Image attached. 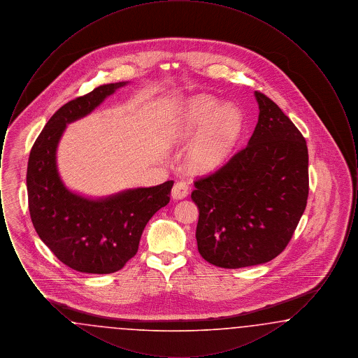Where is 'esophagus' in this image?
<instances>
[{
    "label": "esophagus",
    "mask_w": 358,
    "mask_h": 358,
    "mask_svg": "<svg viewBox=\"0 0 358 358\" xmlns=\"http://www.w3.org/2000/svg\"><path fill=\"white\" fill-rule=\"evenodd\" d=\"M189 193V187H187V182L184 181H178L174 184V187L171 189V197L174 200H182L185 199Z\"/></svg>",
    "instance_id": "34e87169"
}]
</instances>
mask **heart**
I'll list each match as a JSON object with an SVG mask.
<instances>
[{"instance_id": "1", "label": "heart", "mask_w": 358, "mask_h": 358, "mask_svg": "<svg viewBox=\"0 0 358 358\" xmlns=\"http://www.w3.org/2000/svg\"><path fill=\"white\" fill-rule=\"evenodd\" d=\"M243 129L241 111L234 104L199 96L184 107L173 127L176 141L187 142L203 136L190 149L187 161L192 168L209 171L225 161Z\"/></svg>"}]
</instances>
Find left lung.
I'll use <instances>...</instances> for the list:
<instances>
[{
    "instance_id": "8db88e82",
    "label": "left lung",
    "mask_w": 358,
    "mask_h": 358,
    "mask_svg": "<svg viewBox=\"0 0 358 358\" xmlns=\"http://www.w3.org/2000/svg\"><path fill=\"white\" fill-rule=\"evenodd\" d=\"M259 120L248 145L217 171L196 178L200 255L222 268L267 263L283 252L308 197V153L302 133L256 91Z\"/></svg>"
}]
</instances>
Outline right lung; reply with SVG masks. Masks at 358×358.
<instances>
[{"label":"right lung","instance_id":"add662e5","mask_svg":"<svg viewBox=\"0 0 358 358\" xmlns=\"http://www.w3.org/2000/svg\"><path fill=\"white\" fill-rule=\"evenodd\" d=\"M124 82L94 88L62 106L34 141L27 171L29 213L45 245L69 268L120 271L136 255L148 222L169 204L173 181L90 200L69 192L56 169V148L66 124L90 114Z\"/></svg>","mask_w":358,"mask_h":358}]
</instances>
